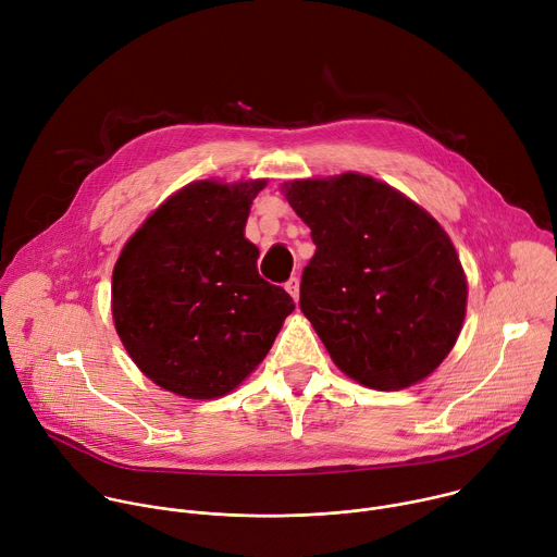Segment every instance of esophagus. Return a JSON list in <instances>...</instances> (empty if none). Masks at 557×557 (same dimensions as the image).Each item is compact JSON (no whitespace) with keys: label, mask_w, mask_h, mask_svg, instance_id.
I'll return each mask as SVG.
<instances>
[{"label":"esophagus","mask_w":557,"mask_h":557,"mask_svg":"<svg viewBox=\"0 0 557 557\" xmlns=\"http://www.w3.org/2000/svg\"><path fill=\"white\" fill-rule=\"evenodd\" d=\"M286 290H288L290 297L297 301V299H299V280H297V277H290V280L286 282Z\"/></svg>","instance_id":"34e87169"}]
</instances>
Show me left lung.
Here are the masks:
<instances>
[{"mask_svg": "<svg viewBox=\"0 0 557 557\" xmlns=\"http://www.w3.org/2000/svg\"><path fill=\"white\" fill-rule=\"evenodd\" d=\"M284 196L317 247L299 308L337 368L374 389L432 374L467 306V280L441 224L389 185L352 172L286 183Z\"/></svg>", "mask_w": 557, "mask_h": 557, "instance_id": "8db88e82", "label": "left lung"}]
</instances>
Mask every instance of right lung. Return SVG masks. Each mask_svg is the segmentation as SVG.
<instances>
[{
  "instance_id": "right-lung-1",
  "label": "right lung",
  "mask_w": 557,
  "mask_h": 557,
  "mask_svg": "<svg viewBox=\"0 0 557 557\" xmlns=\"http://www.w3.org/2000/svg\"><path fill=\"white\" fill-rule=\"evenodd\" d=\"M267 181H198L158 207L129 237L112 275L116 333L156 385L218 399L271 350L293 297L258 273L245 237Z\"/></svg>"
}]
</instances>
